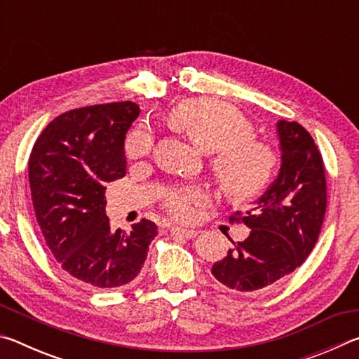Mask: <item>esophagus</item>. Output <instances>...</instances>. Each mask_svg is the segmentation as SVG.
Returning <instances> with one entry per match:
<instances>
[{"label":"esophagus","mask_w":359,"mask_h":359,"mask_svg":"<svg viewBox=\"0 0 359 359\" xmlns=\"http://www.w3.org/2000/svg\"><path fill=\"white\" fill-rule=\"evenodd\" d=\"M171 233L175 236H182L185 239H193L194 236L198 234L196 229H187V228H179V226H171Z\"/></svg>","instance_id":"esophagus-1"}]
</instances>
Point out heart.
Here are the masks:
<instances>
[{"label":"heart","mask_w":359,"mask_h":359,"mask_svg":"<svg viewBox=\"0 0 359 359\" xmlns=\"http://www.w3.org/2000/svg\"><path fill=\"white\" fill-rule=\"evenodd\" d=\"M169 123L209 154L210 174L224 196L252 198L274 177L276 154L269 145L255 141L250 121L233 107L205 100L185 101L172 109ZM151 147L154 137L147 130H135L126 137L125 150L130 158L149 155ZM163 199L175 220H190L204 194L198 188H171Z\"/></svg>","instance_id":"heart-1"}]
</instances>
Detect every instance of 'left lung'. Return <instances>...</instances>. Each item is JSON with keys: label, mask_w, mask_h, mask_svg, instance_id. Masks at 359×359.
Wrapping results in <instances>:
<instances>
[{"label": "left lung", "mask_w": 359, "mask_h": 359, "mask_svg": "<svg viewBox=\"0 0 359 359\" xmlns=\"http://www.w3.org/2000/svg\"><path fill=\"white\" fill-rule=\"evenodd\" d=\"M280 169L239 220L247 239L212 266V276L244 294L271 288L291 274L317 244L326 212V177L312 136L296 121L278 120ZM233 220V218H231Z\"/></svg>", "instance_id": "1"}]
</instances>
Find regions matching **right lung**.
Returning <instances> with one entry per match:
<instances>
[{"label":"right lung","instance_id":"obj_1","mask_svg":"<svg viewBox=\"0 0 359 359\" xmlns=\"http://www.w3.org/2000/svg\"><path fill=\"white\" fill-rule=\"evenodd\" d=\"M141 109L121 101L74 109L53 118L28 161L36 218L60 266L95 288L135 280L158 234L154 222L112 231L106 184L126 174L125 137Z\"/></svg>","mask_w":359,"mask_h":359}]
</instances>
